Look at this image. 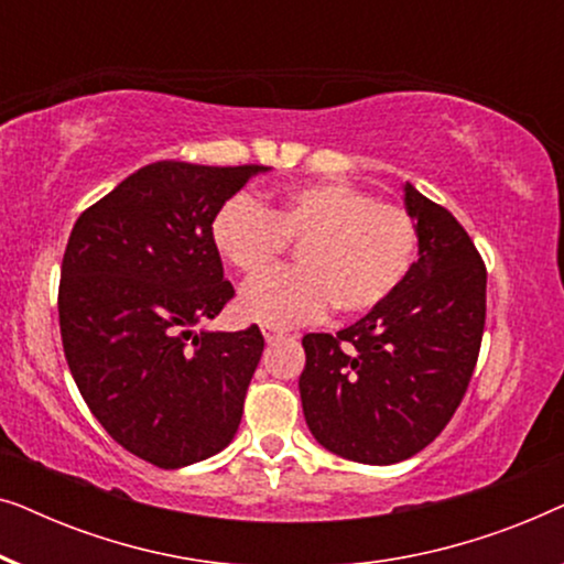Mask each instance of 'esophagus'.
<instances>
[{
	"instance_id": "esophagus-1",
	"label": "esophagus",
	"mask_w": 564,
	"mask_h": 564,
	"mask_svg": "<svg viewBox=\"0 0 564 564\" xmlns=\"http://www.w3.org/2000/svg\"><path fill=\"white\" fill-rule=\"evenodd\" d=\"M261 334H264V341L267 344H272V341H276V338L288 336V330L276 328V326H261Z\"/></svg>"
}]
</instances>
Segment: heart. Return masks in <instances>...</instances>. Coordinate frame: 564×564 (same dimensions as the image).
Masks as SVG:
<instances>
[{
    "label": "heart",
    "mask_w": 564,
    "mask_h": 564,
    "mask_svg": "<svg viewBox=\"0 0 564 564\" xmlns=\"http://www.w3.org/2000/svg\"><path fill=\"white\" fill-rule=\"evenodd\" d=\"M210 236L246 276L264 274L288 241L300 243V267L253 280L238 297L246 321L276 328L318 321L330 305L344 315L375 311L395 295L419 253V228L405 207L338 180L297 184L272 207L243 195L228 199Z\"/></svg>",
    "instance_id": "1"
}]
</instances>
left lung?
<instances>
[{
  "label": "left lung",
  "mask_w": 564,
  "mask_h": 564,
  "mask_svg": "<svg viewBox=\"0 0 564 564\" xmlns=\"http://www.w3.org/2000/svg\"><path fill=\"white\" fill-rule=\"evenodd\" d=\"M419 259L395 295L354 326L303 338L300 400L315 442L361 465H395L442 434L473 377L485 264L467 230L411 182Z\"/></svg>",
  "instance_id": "obj_1"
}]
</instances>
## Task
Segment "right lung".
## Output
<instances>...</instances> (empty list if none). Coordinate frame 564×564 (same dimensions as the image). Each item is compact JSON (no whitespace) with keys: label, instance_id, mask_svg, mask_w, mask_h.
Returning a JSON list of instances; mask_svg holds the SVG:
<instances>
[{"label":"right lung","instance_id":"right-lung-1","mask_svg":"<svg viewBox=\"0 0 564 564\" xmlns=\"http://www.w3.org/2000/svg\"><path fill=\"white\" fill-rule=\"evenodd\" d=\"M269 166L156 161L79 215L58 321L84 403L130 454L176 469L234 442L264 338L195 330L234 297L210 226Z\"/></svg>","mask_w":564,"mask_h":564}]
</instances>
